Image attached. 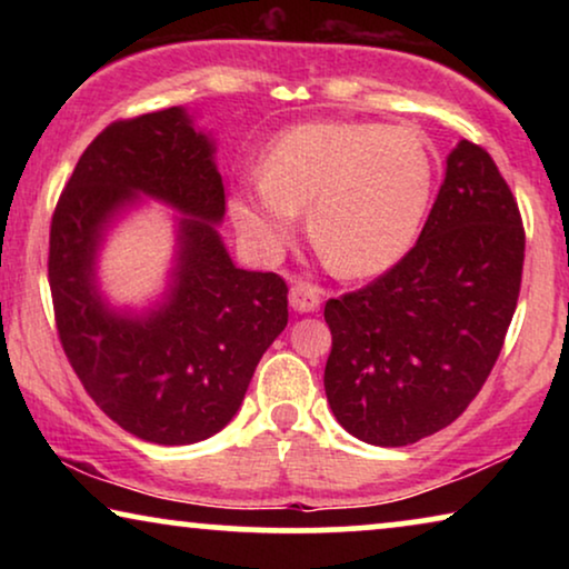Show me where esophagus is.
<instances>
[{
    "instance_id": "1",
    "label": "esophagus",
    "mask_w": 569,
    "mask_h": 569,
    "mask_svg": "<svg viewBox=\"0 0 569 569\" xmlns=\"http://www.w3.org/2000/svg\"><path fill=\"white\" fill-rule=\"evenodd\" d=\"M290 306L298 310V313H313V310L321 306V295L306 279H295L290 287Z\"/></svg>"
}]
</instances>
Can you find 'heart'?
<instances>
[{
	"label": "heart",
	"instance_id": "b5f03b06",
	"mask_svg": "<svg viewBox=\"0 0 569 569\" xmlns=\"http://www.w3.org/2000/svg\"><path fill=\"white\" fill-rule=\"evenodd\" d=\"M435 191V160L415 129L386 123H306L271 144L263 176L232 191L238 230L274 253L310 207V238L345 277L396 267L422 230Z\"/></svg>",
	"mask_w": 569,
	"mask_h": 569
}]
</instances>
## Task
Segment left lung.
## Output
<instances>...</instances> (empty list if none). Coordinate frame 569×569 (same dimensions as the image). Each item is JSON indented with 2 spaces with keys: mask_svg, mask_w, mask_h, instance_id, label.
Masks as SVG:
<instances>
[{
  "mask_svg": "<svg viewBox=\"0 0 569 569\" xmlns=\"http://www.w3.org/2000/svg\"><path fill=\"white\" fill-rule=\"evenodd\" d=\"M526 232L485 147L461 139L417 246L376 282L326 302L333 417L370 446L448 427L500 357L523 274Z\"/></svg>",
  "mask_w": 569,
  "mask_h": 569,
  "instance_id": "8db88e82",
  "label": "left lung"
}]
</instances>
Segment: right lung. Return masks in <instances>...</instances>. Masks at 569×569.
<instances>
[{
    "mask_svg": "<svg viewBox=\"0 0 569 569\" xmlns=\"http://www.w3.org/2000/svg\"><path fill=\"white\" fill-rule=\"evenodd\" d=\"M139 196L184 217L169 290L131 315L102 300L94 267L104 230ZM222 217L214 142L181 106L100 131L53 209L49 284L61 347L90 399L147 442L191 446L220 432L287 326L284 279L238 269L214 228Z\"/></svg>",
    "mask_w": 569,
    "mask_h": 569,
    "instance_id": "right-lung-1",
    "label": "right lung"
}]
</instances>
